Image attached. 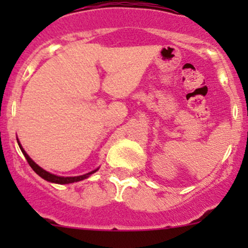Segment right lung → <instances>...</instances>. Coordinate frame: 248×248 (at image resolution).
<instances>
[{"mask_svg":"<svg viewBox=\"0 0 248 248\" xmlns=\"http://www.w3.org/2000/svg\"><path fill=\"white\" fill-rule=\"evenodd\" d=\"M17 142H18V146L19 148H21L22 153H23L24 157L27 158L28 163H29V166L32 168V170L35 171L37 175L41 176L42 178H44L45 181L47 182H51V183H57V184H69V183H75V182H79V181H82V179L90 177L92 173H94L96 170H93V171L88 172V173H85V175H81V176H75V177H62V176H57V175H53V173H50L49 171H46V170H44L43 168H41L38 166V164H36L35 162H33L32 160L30 158V156L28 155L27 153H25V150L23 149V147L21 146V143H19V141L17 140Z\"/></svg>","mask_w":248,"mask_h":248,"instance_id":"1","label":"right lung"}]
</instances>
